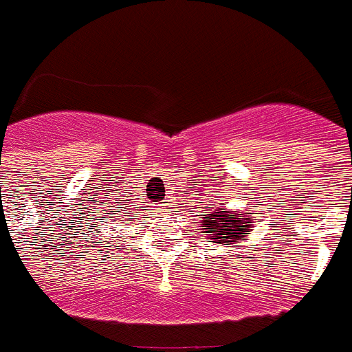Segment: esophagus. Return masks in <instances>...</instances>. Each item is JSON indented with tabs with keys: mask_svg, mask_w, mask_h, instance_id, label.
<instances>
[{
	"mask_svg": "<svg viewBox=\"0 0 352 352\" xmlns=\"http://www.w3.org/2000/svg\"><path fill=\"white\" fill-rule=\"evenodd\" d=\"M159 206H161V208H159V210H166V202H162V204H159Z\"/></svg>",
	"mask_w": 352,
	"mask_h": 352,
	"instance_id": "esophagus-1",
	"label": "esophagus"
}]
</instances>
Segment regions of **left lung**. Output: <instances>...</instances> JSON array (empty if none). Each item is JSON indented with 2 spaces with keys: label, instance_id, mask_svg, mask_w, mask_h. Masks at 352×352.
Returning a JSON list of instances; mask_svg holds the SVG:
<instances>
[{
  "label": "left lung",
  "instance_id": "left-lung-1",
  "mask_svg": "<svg viewBox=\"0 0 352 352\" xmlns=\"http://www.w3.org/2000/svg\"><path fill=\"white\" fill-rule=\"evenodd\" d=\"M253 226H255V217L248 210L230 211L222 206L215 208V204H211V210L206 211L199 228L202 233H206L208 242L235 244L236 241H244L245 236H250Z\"/></svg>",
  "mask_w": 352,
  "mask_h": 352
}]
</instances>
